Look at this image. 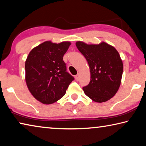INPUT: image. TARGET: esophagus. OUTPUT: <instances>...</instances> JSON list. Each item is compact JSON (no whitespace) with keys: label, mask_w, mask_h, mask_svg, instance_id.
Returning a JSON list of instances; mask_svg holds the SVG:
<instances>
[{"label":"esophagus","mask_w":146,"mask_h":146,"mask_svg":"<svg viewBox=\"0 0 146 146\" xmlns=\"http://www.w3.org/2000/svg\"><path fill=\"white\" fill-rule=\"evenodd\" d=\"M75 79L77 81H78L79 80V74H77V75H76V76H75Z\"/></svg>","instance_id":"esophagus-1"}]
</instances>
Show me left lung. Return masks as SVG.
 Returning <instances> with one entry per match:
<instances>
[{
  "label": "left lung",
  "mask_w": 146,
  "mask_h": 146,
  "mask_svg": "<svg viewBox=\"0 0 146 146\" xmlns=\"http://www.w3.org/2000/svg\"><path fill=\"white\" fill-rule=\"evenodd\" d=\"M76 46L90 69L91 80L83 87L84 92L96 102L110 100L117 92L122 79L123 64L119 53L106 42L88 45L78 41Z\"/></svg>",
  "instance_id": "1"
}]
</instances>
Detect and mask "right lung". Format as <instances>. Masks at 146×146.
I'll return each instance as SVG.
<instances>
[{
	"label": "right lung",
	"instance_id": "add662e5",
	"mask_svg": "<svg viewBox=\"0 0 146 146\" xmlns=\"http://www.w3.org/2000/svg\"><path fill=\"white\" fill-rule=\"evenodd\" d=\"M70 44L44 42L32 49L27 57L26 84L32 95L42 103L50 104L60 99L75 79L66 71L63 60Z\"/></svg>",
	"mask_w": 146,
	"mask_h": 146
}]
</instances>
